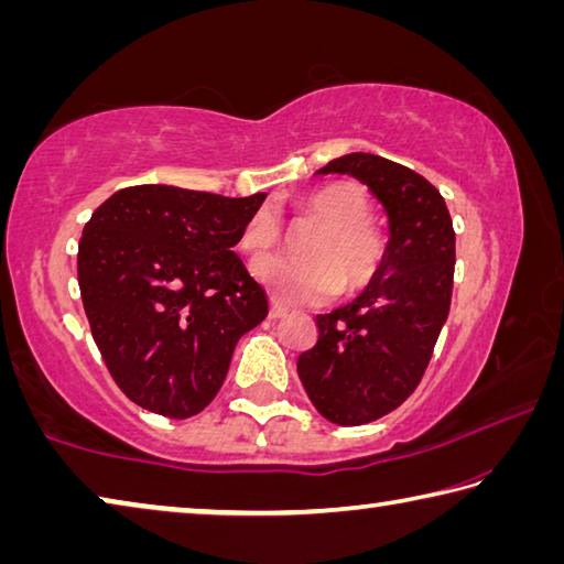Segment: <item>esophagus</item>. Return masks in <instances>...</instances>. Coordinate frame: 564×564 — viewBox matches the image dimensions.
Masks as SVG:
<instances>
[{
	"instance_id": "esophagus-1",
	"label": "esophagus",
	"mask_w": 564,
	"mask_h": 564,
	"mask_svg": "<svg viewBox=\"0 0 564 564\" xmlns=\"http://www.w3.org/2000/svg\"><path fill=\"white\" fill-rule=\"evenodd\" d=\"M285 313H289V308H285V305L279 301V299H271V308H269V316L273 318V321H279V318H283Z\"/></svg>"
}]
</instances>
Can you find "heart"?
<instances>
[{
  "mask_svg": "<svg viewBox=\"0 0 564 564\" xmlns=\"http://www.w3.org/2000/svg\"><path fill=\"white\" fill-rule=\"evenodd\" d=\"M299 208L321 221V231L305 246L308 259L271 256L253 263V275L273 295L313 305L328 301L343 285V291H358L376 279L383 263L386 241L376 224L368 218V198L356 184L336 181L305 194ZM281 228L271 212H256L241 234L246 253H269L279 243Z\"/></svg>",
  "mask_w": 564,
  "mask_h": 564,
  "instance_id": "obj_1",
  "label": "heart"
}]
</instances>
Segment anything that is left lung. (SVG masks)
Returning <instances> with one entry per match:
<instances>
[{
    "instance_id": "obj_1",
    "label": "left lung",
    "mask_w": 564,
    "mask_h": 564,
    "mask_svg": "<svg viewBox=\"0 0 564 564\" xmlns=\"http://www.w3.org/2000/svg\"><path fill=\"white\" fill-rule=\"evenodd\" d=\"M316 174L366 184L388 216L383 263L356 301L316 316L318 340L301 352L299 378L336 425L388 415L417 388L447 321L455 231L431 181L376 154H346Z\"/></svg>"
}]
</instances>
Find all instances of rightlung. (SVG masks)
Listing matches in <instances>:
<instances>
[{
  "label": "right lung",
  "instance_id": "obj_1",
  "mask_svg": "<svg viewBox=\"0 0 564 564\" xmlns=\"http://www.w3.org/2000/svg\"><path fill=\"white\" fill-rule=\"evenodd\" d=\"M263 198L131 186L84 226V311L111 378L137 405L174 420L202 413L238 338L269 316L263 289L231 251Z\"/></svg>",
  "mask_w": 564,
  "mask_h": 564
}]
</instances>
